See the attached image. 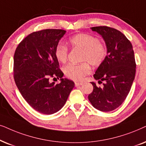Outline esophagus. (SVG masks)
<instances>
[{
  "instance_id": "34e87169",
  "label": "esophagus",
  "mask_w": 146,
  "mask_h": 146,
  "mask_svg": "<svg viewBox=\"0 0 146 146\" xmlns=\"http://www.w3.org/2000/svg\"><path fill=\"white\" fill-rule=\"evenodd\" d=\"M83 83V82H75V86L77 87V86H79V85H82Z\"/></svg>"
}]
</instances>
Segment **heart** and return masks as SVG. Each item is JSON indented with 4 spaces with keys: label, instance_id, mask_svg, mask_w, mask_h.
Wrapping results in <instances>:
<instances>
[{
    "label": "heart",
    "instance_id": "heart-1",
    "mask_svg": "<svg viewBox=\"0 0 146 146\" xmlns=\"http://www.w3.org/2000/svg\"><path fill=\"white\" fill-rule=\"evenodd\" d=\"M69 43L72 48L82 50L81 64H69L63 68L65 76L71 80L79 81L91 71L90 65L100 66L106 60L108 53L106 43L101 41L96 36L87 33H79L71 36ZM69 49L65 44H59L55 49V57L59 62L65 63L68 59Z\"/></svg>",
    "mask_w": 146,
    "mask_h": 146
}]
</instances>
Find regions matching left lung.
<instances>
[{
  "instance_id": "obj_1",
  "label": "left lung",
  "mask_w": 146,
  "mask_h": 146,
  "mask_svg": "<svg viewBox=\"0 0 146 146\" xmlns=\"http://www.w3.org/2000/svg\"><path fill=\"white\" fill-rule=\"evenodd\" d=\"M100 33L108 46L106 60L97 69L93 77L102 87L91 82L93 90L88 98L97 110L108 112L122 104L129 93L135 78L136 63L133 46L127 38L117 29L107 26L91 27Z\"/></svg>"
}]
</instances>
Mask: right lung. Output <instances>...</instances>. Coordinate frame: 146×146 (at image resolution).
I'll use <instances>...</instances> for the list:
<instances>
[{
	"label": "right lung",
	"mask_w": 146,
	"mask_h": 146,
	"mask_svg": "<svg viewBox=\"0 0 146 146\" xmlns=\"http://www.w3.org/2000/svg\"><path fill=\"white\" fill-rule=\"evenodd\" d=\"M66 31L44 29L32 33L15 50L13 77L25 101L37 111L46 115L63 108L75 86L73 81L62 79L63 71L55 55V47ZM60 84L50 83L51 78Z\"/></svg>",
	"instance_id": "add662e5"
}]
</instances>
